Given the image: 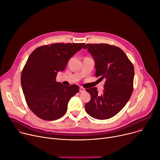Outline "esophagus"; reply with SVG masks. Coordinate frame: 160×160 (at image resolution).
Segmentation results:
<instances>
[{
    "label": "esophagus",
    "instance_id": "obj_1",
    "mask_svg": "<svg viewBox=\"0 0 160 160\" xmlns=\"http://www.w3.org/2000/svg\"><path fill=\"white\" fill-rule=\"evenodd\" d=\"M85 91H86V90H85L84 88H82V87L80 88V92H84Z\"/></svg>",
    "mask_w": 160,
    "mask_h": 160
}]
</instances>
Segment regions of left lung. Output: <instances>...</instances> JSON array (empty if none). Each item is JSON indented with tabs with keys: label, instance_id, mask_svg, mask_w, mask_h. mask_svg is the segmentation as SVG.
Listing matches in <instances>:
<instances>
[{
	"label": "left lung",
	"instance_id": "1",
	"mask_svg": "<svg viewBox=\"0 0 160 160\" xmlns=\"http://www.w3.org/2000/svg\"><path fill=\"white\" fill-rule=\"evenodd\" d=\"M95 62L96 77L105 80L103 93L97 88L87 89L91 100L85 108L98 120H107L118 114L129 101L133 91L134 69L132 62L119 48L108 44H88Z\"/></svg>",
	"mask_w": 160,
	"mask_h": 160
}]
</instances>
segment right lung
I'll return each mask as SVG.
<instances>
[{
    "label": "right lung",
    "instance_id": "obj_1",
    "mask_svg": "<svg viewBox=\"0 0 160 160\" xmlns=\"http://www.w3.org/2000/svg\"><path fill=\"white\" fill-rule=\"evenodd\" d=\"M84 45L55 43L38 47L31 53L21 74V85L28 107L40 118L52 121L61 118L71 98L79 92L77 85L65 86L56 77Z\"/></svg>",
    "mask_w": 160,
    "mask_h": 160
}]
</instances>
